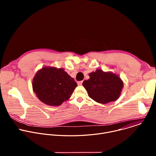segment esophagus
I'll use <instances>...</instances> for the list:
<instances>
[{
    "instance_id": "obj_1",
    "label": "esophagus",
    "mask_w": 156,
    "mask_h": 156,
    "mask_svg": "<svg viewBox=\"0 0 156 156\" xmlns=\"http://www.w3.org/2000/svg\"><path fill=\"white\" fill-rule=\"evenodd\" d=\"M83 81H78V86H81L82 85V84H83Z\"/></svg>"
}]
</instances>
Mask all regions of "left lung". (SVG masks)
Masks as SVG:
<instances>
[{
    "mask_svg": "<svg viewBox=\"0 0 156 156\" xmlns=\"http://www.w3.org/2000/svg\"><path fill=\"white\" fill-rule=\"evenodd\" d=\"M89 76L90 79L83 83L89 97L104 104L117 101L119 98L123 83L118 75L99 69L90 73Z\"/></svg>",
    "mask_w": 156,
    "mask_h": 156,
    "instance_id": "obj_1",
    "label": "left lung"
}]
</instances>
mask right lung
<instances>
[{
  "instance_id": "right-lung-1",
  "label": "right lung",
  "mask_w": 156,
  "mask_h": 156,
  "mask_svg": "<svg viewBox=\"0 0 156 156\" xmlns=\"http://www.w3.org/2000/svg\"><path fill=\"white\" fill-rule=\"evenodd\" d=\"M32 86L42 102L58 106L71 97L77 83L63 69L44 66L36 73Z\"/></svg>"
}]
</instances>
